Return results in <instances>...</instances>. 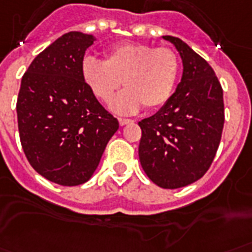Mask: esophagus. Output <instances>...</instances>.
<instances>
[{
  "label": "esophagus",
  "mask_w": 252,
  "mask_h": 252,
  "mask_svg": "<svg viewBox=\"0 0 252 252\" xmlns=\"http://www.w3.org/2000/svg\"><path fill=\"white\" fill-rule=\"evenodd\" d=\"M131 123H133V120H131V119H119V124L121 126H126V124H131Z\"/></svg>",
  "instance_id": "obj_1"
}]
</instances>
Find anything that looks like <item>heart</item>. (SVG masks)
<instances>
[{
	"instance_id": "heart-1",
	"label": "heart",
	"mask_w": 252,
	"mask_h": 252,
	"mask_svg": "<svg viewBox=\"0 0 252 252\" xmlns=\"http://www.w3.org/2000/svg\"><path fill=\"white\" fill-rule=\"evenodd\" d=\"M178 55L169 48H152L137 42H123L107 50L104 61L87 56L81 63V77L100 101L111 102L119 115L161 107L171 97L179 76Z\"/></svg>"
}]
</instances>
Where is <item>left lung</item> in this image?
Segmentation results:
<instances>
[{
  "mask_svg": "<svg viewBox=\"0 0 252 252\" xmlns=\"http://www.w3.org/2000/svg\"><path fill=\"white\" fill-rule=\"evenodd\" d=\"M180 55L182 80L168 101L139 121V159L161 188L186 187L210 168L224 124L223 89L214 69L178 37L163 36Z\"/></svg>",
  "mask_w": 252,
  "mask_h": 252,
  "instance_id": "8db88e82",
  "label": "left lung"
}]
</instances>
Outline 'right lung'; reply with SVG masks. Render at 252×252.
Masks as SVG:
<instances>
[{
	"mask_svg": "<svg viewBox=\"0 0 252 252\" xmlns=\"http://www.w3.org/2000/svg\"><path fill=\"white\" fill-rule=\"evenodd\" d=\"M93 41L81 32L63 34L32 61L18 92L22 150L41 176L60 186L88 182L119 129L81 77Z\"/></svg>",
	"mask_w": 252,
	"mask_h": 252,
	"instance_id": "obj_1",
	"label": "right lung"
}]
</instances>
